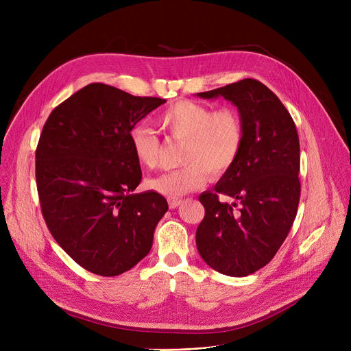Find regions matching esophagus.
<instances>
[{
    "label": "esophagus",
    "mask_w": 351,
    "mask_h": 351,
    "mask_svg": "<svg viewBox=\"0 0 351 351\" xmlns=\"http://www.w3.org/2000/svg\"><path fill=\"white\" fill-rule=\"evenodd\" d=\"M168 204H169V208H176V207H179V206L182 204V199H180V198H173V199H169Z\"/></svg>",
    "instance_id": "esophagus-1"
}]
</instances>
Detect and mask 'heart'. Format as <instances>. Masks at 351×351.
<instances>
[{
	"mask_svg": "<svg viewBox=\"0 0 351 351\" xmlns=\"http://www.w3.org/2000/svg\"><path fill=\"white\" fill-rule=\"evenodd\" d=\"M157 123L169 137L184 141L183 167L147 180L149 190L165 197H182L203 187L208 182V172L214 178L222 176L240 156L244 128L240 115L230 107L213 110L191 99H179L161 111ZM129 141L141 168L157 165L160 140L152 130L134 126L129 132Z\"/></svg>",
	"mask_w": 351,
	"mask_h": 351,
	"instance_id": "obj_1",
	"label": "heart"
}]
</instances>
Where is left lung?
<instances>
[{"label": "left lung", "mask_w": 351, "mask_h": 351, "mask_svg": "<svg viewBox=\"0 0 351 351\" xmlns=\"http://www.w3.org/2000/svg\"><path fill=\"white\" fill-rule=\"evenodd\" d=\"M197 95L228 99L244 128L237 161L215 184V193L198 197L206 217L195 232L197 250L219 274L247 276L275 257L294 222L302 189L297 129L280 99L256 79ZM218 192L235 202L221 204Z\"/></svg>", "instance_id": "obj_1"}]
</instances>
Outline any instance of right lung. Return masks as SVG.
I'll return each mask as SVG.
<instances>
[{"mask_svg":"<svg viewBox=\"0 0 351 351\" xmlns=\"http://www.w3.org/2000/svg\"><path fill=\"white\" fill-rule=\"evenodd\" d=\"M164 103L91 83L43 128L36 149L41 213L57 243L88 272L121 275L152 250L168 203L156 191L133 193L141 169L129 132Z\"/></svg>","mask_w":351,"mask_h":351,"instance_id":"obj_1","label":"right lung"}]
</instances>
